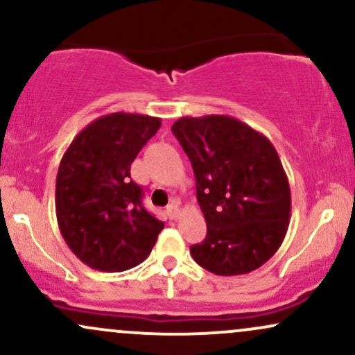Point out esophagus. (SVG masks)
I'll list each match as a JSON object with an SVG mask.
<instances>
[{"instance_id": "obj_1", "label": "esophagus", "mask_w": 355, "mask_h": 355, "mask_svg": "<svg viewBox=\"0 0 355 355\" xmlns=\"http://www.w3.org/2000/svg\"><path fill=\"white\" fill-rule=\"evenodd\" d=\"M166 215H168V217L172 218V220L178 218V215H180V209H178V202H172L168 207H166Z\"/></svg>"}]
</instances>
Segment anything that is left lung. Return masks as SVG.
Segmentation results:
<instances>
[{"label":"left lung","mask_w":355,"mask_h":355,"mask_svg":"<svg viewBox=\"0 0 355 355\" xmlns=\"http://www.w3.org/2000/svg\"><path fill=\"white\" fill-rule=\"evenodd\" d=\"M173 135L189 155L207 237L190 247L215 275H243L282 245L291 185L279 153L262 133L229 115L182 116Z\"/></svg>","instance_id":"obj_1"}]
</instances>
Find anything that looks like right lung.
Returning <instances> with one entry per match:
<instances>
[{"mask_svg": "<svg viewBox=\"0 0 355 355\" xmlns=\"http://www.w3.org/2000/svg\"><path fill=\"white\" fill-rule=\"evenodd\" d=\"M157 116L108 113L73 138L56 175V220L83 263L123 272L150 255L164 222L141 205L144 190L130 166L160 128Z\"/></svg>", "mask_w": 355, "mask_h": 355, "instance_id": "1", "label": "right lung"}]
</instances>
